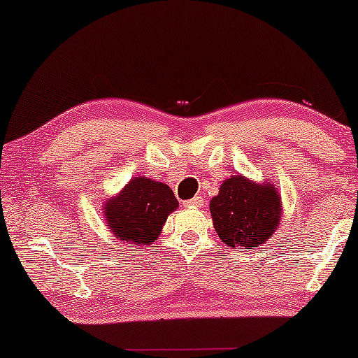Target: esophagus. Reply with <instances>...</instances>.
I'll return each mask as SVG.
<instances>
[{
  "instance_id": "34e87169",
  "label": "esophagus",
  "mask_w": 358,
  "mask_h": 358,
  "mask_svg": "<svg viewBox=\"0 0 358 358\" xmlns=\"http://www.w3.org/2000/svg\"><path fill=\"white\" fill-rule=\"evenodd\" d=\"M203 205V200H202V197H194V199H190V200H185L184 202V207H202Z\"/></svg>"
}]
</instances>
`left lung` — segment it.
Listing matches in <instances>:
<instances>
[{"instance_id": "8db88e82", "label": "left lung", "mask_w": 358, "mask_h": 358, "mask_svg": "<svg viewBox=\"0 0 358 358\" xmlns=\"http://www.w3.org/2000/svg\"><path fill=\"white\" fill-rule=\"evenodd\" d=\"M282 197L272 182L233 174L210 200L215 231L229 248L251 251L266 244L282 220Z\"/></svg>"}]
</instances>
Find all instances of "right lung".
<instances>
[{
    "mask_svg": "<svg viewBox=\"0 0 358 358\" xmlns=\"http://www.w3.org/2000/svg\"><path fill=\"white\" fill-rule=\"evenodd\" d=\"M179 207L168 184L145 176L130 179L114 197L104 200L109 231L129 246L153 244L163 231L168 215Z\"/></svg>",
    "mask_w": 358,
    "mask_h": 358,
    "instance_id": "add662e5",
    "label": "right lung"
}]
</instances>
